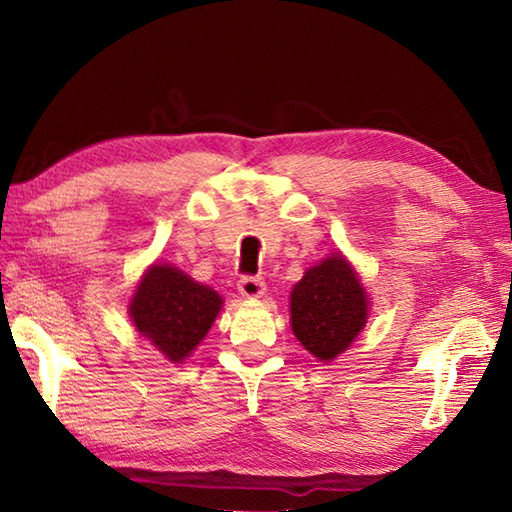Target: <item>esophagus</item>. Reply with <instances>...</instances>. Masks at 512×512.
Instances as JSON below:
<instances>
[{"label":"esophagus","instance_id":"esophagus-1","mask_svg":"<svg viewBox=\"0 0 512 512\" xmlns=\"http://www.w3.org/2000/svg\"><path fill=\"white\" fill-rule=\"evenodd\" d=\"M237 288H239V292H242V295L248 297V299L262 297L264 292H266L264 279H259V277H242V279H239Z\"/></svg>","mask_w":512,"mask_h":512}]
</instances>
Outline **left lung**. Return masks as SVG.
Segmentation results:
<instances>
[{
	"label": "left lung",
	"mask_w": 512,
	"mask_h": 512,
	"mask_svg": "<svg viewBox=\"0 0 512 512\" xmlns=\"http://www.w3.org/2000/svg\"><path fill=\"white\" fill-rule=\"evenodd\" d=\"M292 332L321 361L350 347L367 319L365 290L341 255L312 266L290 295Z\"/></svg>",
	"instance_id": "obj_1"
}]
</instances>
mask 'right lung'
<instances>
[{
  "label": "right lung",
  "mask_w": 512,
  "mask_h": 512,
  "mask_svg": "<svg viewBox=\"0 0 512 512\" xmlns=\"http://www.w3.org/2000/svg\"><path fill=\"white\" fill-rule=\"evenodd\" d=\"M220 308L215 290L195 284L178 268L156 264L140 281L129 314L140 334L180 363L204 339Z\"/></svg>",
  "instance_id": "obj_1"
}]
</instances>
